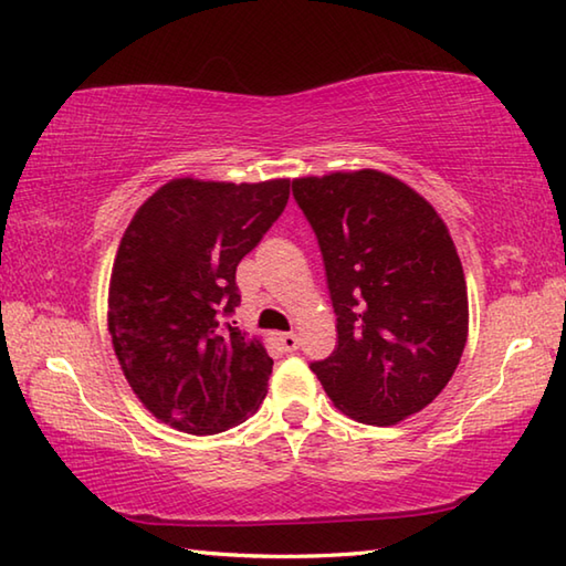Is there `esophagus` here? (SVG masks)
<instances>
[{
    "mask_svg": "<svg viewBox=\"0 0 566 566\" xmlns=\"http://www.w3.org/2000/svg\"><path fill=\"white\" fill-rule=\"evenodd\" d=\"M279 345L283 347V352H295L297 345H301V339H297L295 333H281L279 335Z\"/></svg>",
    "mask_w": 566,
    "mask_h": 566,
    "instance_id": "34e87169",
    "label": "esophagus"
}]
</instances>
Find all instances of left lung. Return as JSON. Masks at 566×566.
<instances>
[{"mask_svg": "<svg viewBox=\"0 0 566 566\" xmlns=\"http://www.w3.org/2000/svg\"><path fill=\"white\" fill-rule=\"evenodd\" d=\"M293 197L315 231L337 347L311 361L355 421L391 426L439 397L468 339L463 265L441 217L377 169L303 177Z\"/></svg>", "mask_w": 566, "mask_h": 566, "instance_id": "obj_1", "label": "left lung"}]
</instances>
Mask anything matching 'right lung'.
<instances>
[{
	"mask_svg": "<svg viewBox=\"0 0 566 566\" xmlns=\"http://www.w3.org/2000/svg\"><path fill=\"white\" fill-rule=\"evenodd\" d=\"M291 179H172L137 209L117 249L108 329L123 375L159 421L219 433L259 409L273 359L227 319L237 265L283 214Z\"/></svg>",
	"mask_w": 566,
	"mask_h": 566,
	"instance_id": "add662e5",
	"label": "right lung"
}]
</instances>
